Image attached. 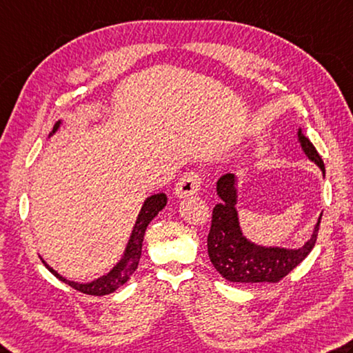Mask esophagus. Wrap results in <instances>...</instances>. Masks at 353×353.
Segmentation results:
<instances>
[{
    "mask_svg": "<svg viewBox=\"0 0 353 353\" xmlns=\"http://www.w3.org/2000/svg\"><path fill=\"white\" fill-rule=\"evenodd\" d=\"M202 185V176L196 171H190L185 172V174L179 179V182L176 183L174 193L177 197H188L196 194L199 190H201Z\"/></svg>",
    "mask_w": 353,
    "mask_h": 353,
    "instance_id": "obj_1",
    "label": "esophagus"
}]
</instances>
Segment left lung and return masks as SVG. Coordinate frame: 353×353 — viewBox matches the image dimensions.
<instances>
[{
    "label": "left lung",
    "mask_w": 353,
    "mask_h": 353,
    "mask_svg": "<svg viewBox=\"0 0 353 353\" xmlns=\"http://www.w3.org/2000/svg\"><path fill=\"white\" fill-rule=\"evenodd\" d=\"M298 140L305 156L315 162L321 168L323 174H325L321 156L318 154L310 140L304 136L301 128L298 130ZM216 191L221 197V203L213 208L207 241L208 256L216 270L230 283H278L301 264L315 247L323 214L318 217L310 239L303 247H262L250 242L242 234L238 210H236L238 203L236 176L232 172L223 174L216 183Z\"/></svg>",
    "instance_id": "obj_1"
}]
</instances>
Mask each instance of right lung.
<instances>
[{
  "label": "right lung",
  "mask_w": 353,
  "mask_h": 353,
  "mask_svg": "<svg viewBox=\"0 0 353 353\" xmlns=\"http://www.w3.org/2000/svg\"><path fill=\"white\" fill-rule=\"evenodd\" d=\"M60 123L61 121H59V123L54 126V130L49 134V137L52 136L54 132H57V130L60 128ZM165 205H166V196L163 193L152 194L146 199L143 202L142 210H140V213L137 216V221L134 223L131 238L128 241V245L125 248L123 256H121V259L117 262V265H115L110 273L92 281V283L80 284V283H75V281H69L66 278H63L61 274L57 273L52 267H49L46 262H44V259H41V262L44 264V267L54 274V276L59 278L61 283L75 288V290L86 294H92V296H103V294H110L117 290L120 285H123L126 281L131 278V274L136 272L140 254H142V243H143L146 227H148V223L159 214V211L163 210Z\"/></svg>",
  "instance_id": "add662e5"
}]
</instances>
